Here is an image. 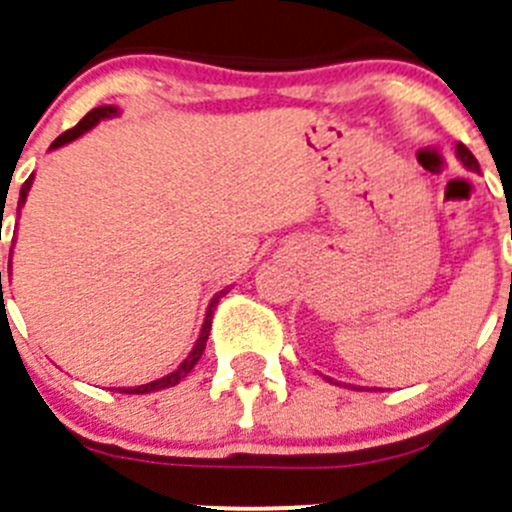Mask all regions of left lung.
I'll return each instance as SVG.
<instances>
[{
    "instance_id": "8db88e82",
    "label": "left lung",
    "mask_w": 512,
    "mask_h": 512,
    "mask_svg": "<svg viewBox=\"0 0 512 512\" xmlns=\"http://www.w3.org/2000/svg\"><path fill=\"white\" fill-rule=\"evenodd\" d=\"M456 156H458V160H461L463 165H466L468 170H476V173H478V170H480L478 160H476V156H473L471 151H468L466 146H463V143H458V146H456ZM327 381H334V379H327Z\"/></svg>"
}]
</instances>
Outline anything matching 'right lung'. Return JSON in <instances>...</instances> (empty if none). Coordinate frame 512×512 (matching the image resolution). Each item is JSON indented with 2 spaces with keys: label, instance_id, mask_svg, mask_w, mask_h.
<instances>
[{
  "label": "right lung",
  "instance_id": "add662e5",
  "mask_svg": "<svg viewBox=\"0 0 512 512\" xmlns=\"http://www.w3.org/2000/svg\"><path fill=\"white\" fill-rule=\"evenodd\" d=\"M118 113H121V111H118V106H98V108H94V111L86 113V116L81 118V121L76 123L74 128H71V131L61 133V136L56 138L54 143H51V151H56V148L66 146V143H71V141H76V138L84 136L86 131H91V128L98 126V123H101V121H106V118L118 116ZM32 183H34V175H29L27 183H24L22 190H19V205H17V210H22L24 203H27V195H29V188H32ZM9 267H12V252H9ZM9 275H12V272H9ZM0 289H2V272H0ZM227 289H230V287L220 289V292L215 294L213 299H210L208 312H205V322H203V329H200L198 342H195L193 352L188 354V359H183V364H180L178 369L170 371V374L163 376V379L151 381V384L128 386V389H126V386H123V389H118V391H121V394H151V391H158V389H170V386L178 384L180 379H185V376H188L190 371H193V366L198 364V359H200V356H203V352H205V342H208L210 324H213V312H215V307H218L220 297H223V294H227Z\"/></svg>",
  "mask_w": 512,
  "mask_h": 512
}]
</instances>
